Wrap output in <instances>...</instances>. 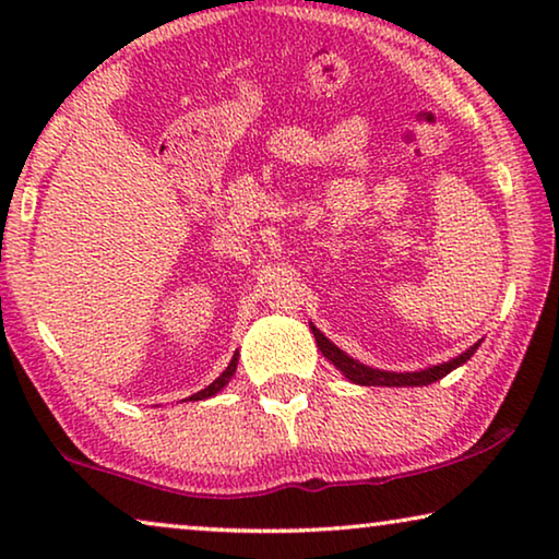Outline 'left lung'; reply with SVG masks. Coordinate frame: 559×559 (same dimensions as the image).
Here are the masks:
<instances>
[{
  "label": "left lung",
  "instance_id": "8db88e82",
  "mask_svg": "<svg viewBox=\"0 0 559 559\" xmlns=\"http://www.w3.org/2000/svg\"><path fill=\"white\" fill-rule=\"evenodd\" d=\"M312 335H314V343H318V347H320V353L325 355V358L333 362V366L347 380H350V383H355V385H385V388L431 385V383H436V380H441L443 376H449L451 370L464 366V362L476 353V347L481 345V340H479V343H474L472 347H468V350H464L461 355H456V358H451L447 362H439V366H431V368H424V370H411V373H395V370L370 368V366H366V362L350 358V355H347L345 350H340L335 343H330V340L322 335L318 328H312Z\"/></svg>",
  "mask_w": 559,
  "mask_h": 559
}]
</instances>
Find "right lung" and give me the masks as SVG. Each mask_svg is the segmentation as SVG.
<instances>
[{"label": "right lung", "instance_id": "add662e5", "mask_svg": "<svg viewBox=\"0 0 559 559\" xmlns=\"http://www.w3.org/2000/svg\"><path fill=\"white\" fill-rule=\"evenodd\" d=\"M237 362H239V353H234V358L229 360V366H226L224 373L216 378L214 383H209L204 391L189 395V399H186V401H206V399H212V395H216L219 391H224V388L229 385V380L234 378V373H237Z\"/></svg>", "mask_w": 559, "mask_h": 559}]
</instances>
